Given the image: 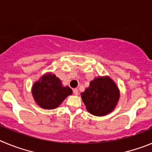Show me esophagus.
<instances>
[{"instance_id": "esophagus-1", "label": "esophagus", "mask_w": 152, "mask_h": 152, "mask_svg": "<svg viewBox=\"0 0 152 152\" xmlns=\"http://www.w3.org/2000/svg\"><path fill=\"white\" fill-rule=\"evenodd\" d=\"M73 93L75 95H78V90L77 88H75V89H73Z\"/></svg>"}]
</instances>
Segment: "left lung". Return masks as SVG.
<instances>
[{"label":"left lung","instance_id":"1","mask_svg":"<svg viewBox=\"0 0 152 152\" xmlns=\"http://www.w3.org/2000/svg\"><path fill=\"white\" fill-rule=\"evenodd\" d=\"M119 97L115 83L110 77H96L81 93V98L88 112L94 116L107 115L113 110Z\"/></svg>","mask_w":152,"mask_h":152}]
</instances>
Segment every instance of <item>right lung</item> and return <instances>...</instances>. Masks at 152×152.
Wrapping results in <instances>:
<instances>
[{"instance_id": "1", "label": "right lung", "mask_w": 152, "mask_h": 152, "mask_svg": "<svg viewBox=\"0 0 152 152\" xmlns=\"http://www.w3.org/2000/svg\"><path fill=\"white\" fill-rule=\"evenodd\" d=\"M69 87H62L61 80L55 75L48 74L33 86V96L37 104L44 109H55L72 94Z\"/></svg>"}]
</instances>
